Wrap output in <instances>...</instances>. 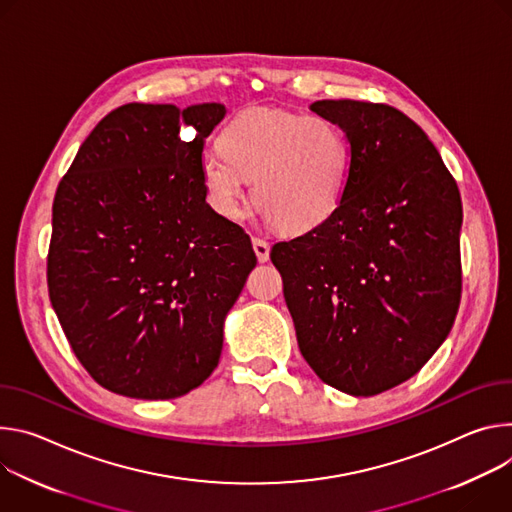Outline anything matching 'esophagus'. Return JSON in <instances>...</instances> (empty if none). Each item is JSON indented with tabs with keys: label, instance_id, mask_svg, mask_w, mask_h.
I'll use <instances>...</instances> for the list:
<instances>
[{
	"label": "esophagus",
	"instance_id": "obj_1",
	"mask_svg": "<svg viewBox=\"0 0 512 512\" xmlns=\"http://www.w3.org/2000/svg\"><path fill=\"white\" fill-rule=\"evenodd\" d=\"M252 248H254L256 258H258L260 262H266V260L270 258V244H268L266 240H262V238H254V240H252Z\"/></svg>",
	"mask_w": 512,
	"mask_h": 512
}]
</instances>
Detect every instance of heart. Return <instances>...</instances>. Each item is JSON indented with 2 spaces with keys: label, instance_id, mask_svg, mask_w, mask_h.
<instances>
[{
  "label": "heart",
  "instance_id": "b5f03b06",
  "mask_svg": "<svg viewBox=\"0 0 512 512\" xmlns=\"http://www.w3.org/2000/svg\"><path fill=\"white\" fill-rule=\"evenodd\" d=\"M350 142L337 124L256 107L240 113L205 150L199 173L207 203L225 219L244 215L246 187L258 211L285 232H307L339 205L350 173Z\"/></svg>",
  "mask_w": 512,
  "mask_h": 512
}]
</instances>
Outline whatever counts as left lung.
<instances>
[{"instance_id":"left-lung-1","label":"left lung","mask_w":512,"mask_h":512,"mask_svg":"<svg viewBox=\"0 0 512 512\" xmlns=\"http://www.w3.org/2000/svg\"><path fill=\"white\" fill-rule=\"evenodd\" d=\"M350 142L337 209L272 246L297 342L313 372L352 396L415 376L445 342L462 297V199L437 148L403 111L309 105Z\"/></svg>"}]
</instances>
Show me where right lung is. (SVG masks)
<instances>
[{
  "label": "right lung",
  "instance_id": "obj_1",
  "mask_svg": "<svg viewBox=\"0 0 512 512\" xmlns=\"http://www.w3.org/2000/svg\"><path fill=\"white\" fill-rule=\"evenodd\" d=\"M223 103H128L95 126L52 205L48 295L103 388L144 401L203 384L256 266L250 236L205 201V138Z\"/></svg>",
  "mask_w": 512,
  "mask_h": 512
}]
</instances>
